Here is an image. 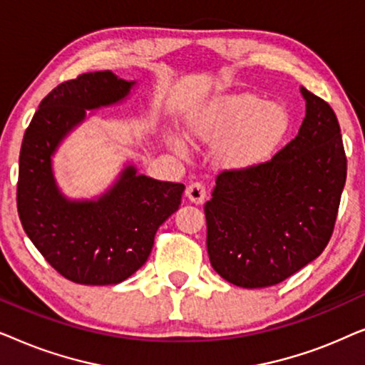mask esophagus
<instances>
[{
	"instance_id": "esophagus-1",
	"label": "esophagus",
	"mask_w": 365,
	"mask_h": 365,
	"mask_svg": "<svg viewBox=\"0 0 365 365\" xmlns=\"http://www.w3.org/2000/svg\"><path fill=\"white\" fill-rule=\"evenodd\" d=\"M206 194H207L206 186L199 181H194L186 187V196L189 201L194 204H202L204 199H206Z\"/></svg>"
}]
</instances>
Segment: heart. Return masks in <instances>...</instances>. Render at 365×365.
<instances>
[{"label":"heart","instance_id":"1","mask_svg":"<svg viewBox=\"0 0 365 365\" xmlns=\"http://www.w3.org/2000/svg\"><path fill=\"white\" fill-rule=\"evenodd\" d=\"M287 109L264 103L254 94H231L209 103L189 123V138L201 143H221L222 159L229 166L252 169L276 156L289 131ZM182 153V144L174 141Z\"/></svg>","mask_w":365,"mask_h":365}]
</instances>
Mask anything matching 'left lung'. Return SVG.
Returning a JSON list of instances; mask_svg holds the SVG:
<instances>
[{"label":"left lung","instance_id":"left-lung-1","mask_svg":"<svg viewBox=\"0 0 365 365\" xmlns=\"http://www.w3.org/2000/svg\"><path fill=\"white\" fill-rule=\"evenodd\" d=\"M299 134L264 166L226 169L204 204L207 254L234 286L279 284L326 249L347 176L341 126L332 108L301 88Z\"/></svg>","mask_w":365,"mask_h":365}]
</instances>
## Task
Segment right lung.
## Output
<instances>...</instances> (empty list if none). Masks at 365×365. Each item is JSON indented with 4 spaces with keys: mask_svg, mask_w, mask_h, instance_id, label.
Here are the masks:
<instances>
[{
    "mask_svg": "<svg viewBox=\"0 0 365 365\" xmlns=\"http://www.w3.org/2000/svg\"><path fill=\"white\" fill-rule=\"evenodd\" d=\"M134 81L111 71L79 74L53 89L24 133L19 153L18 214L24 232L63 277L108 286L133 276L151 254L159 226L178 211L184 184L163 182L128 166L96 201L59 192L51 156L86 116L129 94Z\"/></svg>",
    "mask_w": 365,
    "mask_h": 365,
    "instance_id": "add662e5",
    "label": "right lung"
}]
</instances>
